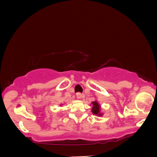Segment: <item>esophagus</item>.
I'll use <instances>...</instances> for the list:
<instances>
[{"label": "esophagus", "mask_w": 157, "mask_h": 157, "mask_svg": "<svg viewBox=\"0 0 157 157\" xmlns=\"http://www.w3.org/2000/svg\"><path fill=\"white\" fill-rule=\"evenodd\" d=\"M76 97L78 99H81V98H82L84 97V95L80 94V93H78V94H76Z\"/></svg>", "instance_id": "34e87169"}]
</instances>
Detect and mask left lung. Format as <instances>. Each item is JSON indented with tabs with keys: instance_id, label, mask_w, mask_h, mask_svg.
Instances as JSON below:
<instances>
[{
	"instance_id": "1",
	"label": "left lung",
	"mask_w": 157,
	"mask_h": 157,
	"mask_svg": "<svg viewBox=\"0 0 157 157\" xmlns=\"http://www.w3.org/2000/svg\"><path fill=\"white\" fill-rule=\"evenodd\" d=\"M92 105V109H91V111L93 114H94L95 116H102L103 115V113L101 112V106L98 102L97 100H95L94 102H91Z\"/></svg>"
}]
</instances>
